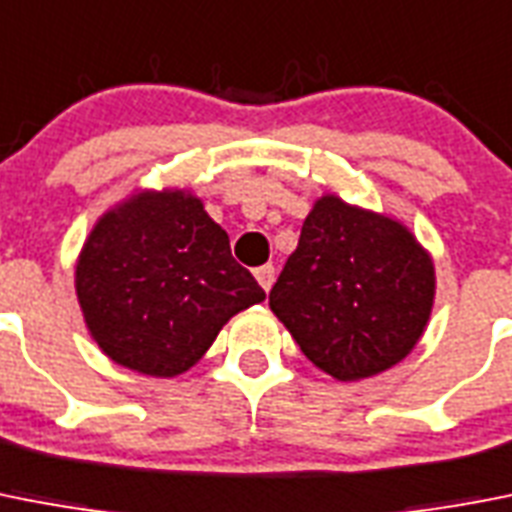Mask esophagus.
Returning a JSON list of instances; mask_svg holds the SVG:
<instances>
[{
    "label": "esophagus",
    "mask_w": 512,
    "mask_h": 512,
    "mask_svg": "<svg viewBox=\"0 0 512 512\" xmlns=\"http://www.w3.org/2000/svg\"><path fill=\"white\" fill-rule=\"evenodd\" d=\"M255 278L265 291H270V286H273V281H276V268H273L270 263L260 265V268H255Z\"/></svg>",
    "instance_id": "esophagus-1"
}]
</instances>
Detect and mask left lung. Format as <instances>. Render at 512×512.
Listing matches in <instances>:
<instances>
[{
	"instance_id": "left-lung-1",
	"label": "left lung",
	"mask_w": 512,
	"mask_h": 512,
	"mask_svg": "<svg viewBox=\"0 0 512 512\" xmlns=\"http://www.w3.org/2000/svg\"><path fill=\"white\" fill-rule=\"evenodd\" d=\"M435 304V265L401 221L322 195L270 291L309 362L341 382L414 351Z\"/></svg>"
}]
</instances>
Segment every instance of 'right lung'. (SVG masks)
<instances>
[{"label":"right lung","mask_w":512,"mask_h":512,"mask_svg":"<svg viewBox=\"0 0 512 512\" xmlns=\"http://www.w3.org/2000/svg\"><path fill=\"white\" fill-rule=\"evenodd\" d=\"M75 291L98 349L150 377L195 367L236 312L265 299L187 190H143L106 210L80 249Z\"/></svg>","instance_id":"add662e5"}]
</instances>
